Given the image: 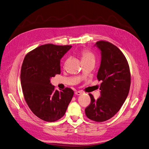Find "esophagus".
I'll use <instances>...</instances> for the list:
<instances>
[{
    "label": "esophagus",
    "mask_w": 149,
    "mask_h": 149,
    "mask_svg": "<svg viewBox=\"0 0 149 149\" xmlns=\"http://www.w3.org/2000/svg\"><path fill=\"white\" fill-rule=\"evenodd\" d=\"M81 93H81V91H76V92H75V94H76V95H81Z\"/></svg>",
    "instance_id": "esophagus-1"
}]
</instances>
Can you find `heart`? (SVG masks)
<instances>
[{
    "label": "heart",
    "mask_w": 149,
    "mask_h": 149,
    "mask_svg": "<svg viewBox=\"0 0 149 149\" xmlns=\"http://www.w3.org/2000/svg\"><path fill=\"white\" fill-rule=\"evenodd\" d=\"M81 56L82 61H86L89 60H95V57L93 54L86 50H83L81 52Z\"/></svg>",
    "instance_id": "b5f03b06"
}]
</instances>
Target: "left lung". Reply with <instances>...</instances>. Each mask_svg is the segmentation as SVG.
Listing matches in <instances>:
<instances>
[{
  "label": "left lung",
  "instance_id": "8db88e82",
  "mask_svg": "<svg viewBox=\"0 0 149 149\" xmlns=\"http://www.w3.org/2000/svg\"><path fill=\"white\" fill-rule=\"evenodd\" d=\"M94 46L101 54V62L97 78L102 81L100 97L95 99L92 94L90 105L85 109L87 117L95 122L106 121L117 113L125 102L130 90L131 76L127 60L114 44L104 41Z\"/></svg>",
  "mask_w": 149,
  "mask_h": 149
}]
</instances>
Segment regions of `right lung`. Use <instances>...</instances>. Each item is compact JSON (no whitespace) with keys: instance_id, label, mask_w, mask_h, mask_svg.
<instances>
[{"instance_id":"obj_1","label":"right lung","mask_w":149,"mask_h":149,"mask_svg":"<svg viewBox=\"0 0 149 149\" xmlns=\"http://www.w3.org/2000/svg\"><path fill=\"white\" fill-rule=\"evenodd\" d=\"M72 46L45 44L25 56L21 71V83L25 102L38 118L55 122L66 113L74 91L54 89L50 79L60 74V60Z\"/></svg>"}]
</instances>
